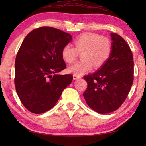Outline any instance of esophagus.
<instances>
[{
	"label": "esophagus",
	"instance_id": "esophagus-1",
	"mask_svg": "<svg viewBox=\"0 0 146 146\" xmlns=\"http://www.w3.org/2000/svg\"><path fill=\"white\" fill-rule=\"evenodd\" d=\"M81 78V76H76V75H73V79L74 80H77V79H80Z\"/></svg>",
	"mask_w": 146,
	"mask_h": 146
}]
</instances>
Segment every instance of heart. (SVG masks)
Listing matches in <instances>:
<instances>
[{
    "label": "heart",
    "instance_id": "obj_1",
    "mask_svg": "<svg viewBox=\"0 0 146 146\" xmlns=\"http://www.w3.org/2000/svg\"><path fill=\"white\" fill-rule=\"evenodd\" d=\"M75 48L69 44L62 49V57L66 62L71 64L77 59L78 53H82V60L71 65L68 72L76 76H82L92 68L102 66L110 56L112 42L107 37L96 33H86L78 36L74 41Z\"/></svg>",
    "mask_w": 146,
    "mask_h": 146
}]
</instances>
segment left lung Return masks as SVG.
Here are the masks:
<instances>
[{"mask_svg": "<svg viewBox=\"0 0 146 146\" xmlns=\"http://www.w3.org/2000/svg\"><path fill=\"white\" fill-rule=\"evenodd\" d=\"M112 50L108 61L92 74L84 76L88 84L83 94L90 108L100 113L112 112L126 99L133 81L131 50L125 40L111 33Z\"/></svg>", "mask_w": 146, "mask_h": 146, "instance_id": "1", "label": "left lung"}]
</instances>
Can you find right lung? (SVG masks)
<instances>
[{
    "label": "right lung",
    "instance_id": "add662e5",
    "mask_svg": "<svg viewBox=\"0 0 146 146\" xmlns=\"http://www.w3.org/2000/svg\"><path fill=\"white\" fill-rule=\"evenodd\" d=\"M72 36L55 28L42 27L28 34L15 60V84L20 100L32 113H44L54 106L73 79L58 75L66 68L62 49Z\"/></svg>",
    "mask_w": 146,
    "mask_h": 146
}]
</instances>
